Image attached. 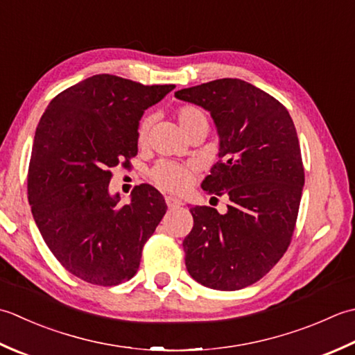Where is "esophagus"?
<instances>
[{"mask_svg": "<svg viewBox=\"0 0 355 355\" xmlns=\"http://www.w3.org/2000/svg\"><path fill=\"white\" fill-rule=\"evenodd\" d=\"M165 202H167L168 208H178V207L182 205V200H179L176 198H173V196H165Z\"/></svg>", "mask_w": 355, "mask_h": 355, "instance_id": "obj_1", "label": "esophagus"}]
</instances>
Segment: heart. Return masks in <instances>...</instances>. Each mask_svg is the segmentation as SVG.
I'll list each match as a JSON object with an SVG mask.
<instances>
[{
  "instance_id": "obj_1",
  "label": "heart",
  "mask_w": 355,
  "mask_h": 355,
  "mask_svg": "<svg viewBox=\"0 0 355 355\" xmlns=\"http://www.w3.org/2000/svg\"><path fill=\"white\" fill-rule=\"evenodd\" d=\"M176 119L185 136L190 133L193 128L204 124L208 125V118L205 112L202 110L200 107L193 104L180 105L176 110ZM150 124V118L146 116L141 119L139 125H137V144H139V146H144L147 141ZM150 179L165 191L182 193L194 182V179H196V170H194L193 165L178 164L171 161H159L155 167L151 168Z\"/></svg>"
}]
</instances>
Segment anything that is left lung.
<instances>
[{
    "instance_id": "obj_1",
    "label": "left lung",
    "mask_w": 355,
    "mask_h": 355,
    "mask_svg": "<svg viewBox=\"0 0 355 355\" xmlns=\"http://www.w3.org/2000/svg\"><path fill=\"white\" fill-rule=\"evenodd\" d=\"M175 96L213 116L219 161L202 188L228 198L225 214L190 208L185 266L208 288L250 286L279 262L293 239L305 184L294 122L276 98L236 78L188 87Z\"/></svg>"
}]
</instances>
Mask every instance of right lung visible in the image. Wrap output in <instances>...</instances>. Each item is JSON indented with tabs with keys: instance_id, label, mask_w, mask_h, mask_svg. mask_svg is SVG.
Returning a JSON list of instances; mask_svg holds the SVG:
<instances>
[{
	"instance_id": "1",
	"label": "right lung",
	"mask_w": 355,
	"mask_h": 355,
	"mask_svg": "<svg viewBox=\"0 0 355 355\" xmlns=\"http://www.w3.org/2000/svg\"><path fill=\"white\" fill-rule=\"evenodd\" d=\"M173 89L95 75L56 95L36 127L27 173L33 219L58 262L92 285L132 279L167 211L155 187L136 185L119 205L108 184L110 168L137 155L144 110Z\"/></svg>"
}]
</instances>
